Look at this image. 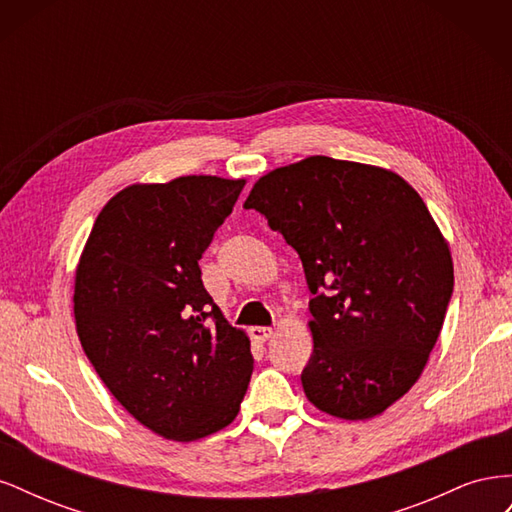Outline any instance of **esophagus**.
Wrapping results in <instances>:
<instances>
[{
    "label": "esophagus",
    "instance_id": "obj_1",
    "mask_svg": "<svg viewBox=\"0 0 512 512\" xmlns=\"http://www.w3.org/2000/svg\"><path fill=\"white\" fill-rule=\"evenodd\" d=\"M250 335L256 339V342H267L269 337H273V329L271 327H252Z\"/></svg>",
    "mask_w": 512,
    "mask_h": 512
}]
</instances>
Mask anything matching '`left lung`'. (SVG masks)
I'll use <instances>...</instances> for the list:
<instances>
[{
    "mask_svg": "<svg viewBox=\"0 0 512 512\" xmlns=\"http://www.w3.org/2000/svg\"><path fill=\"white\" fill-rule=\"evenodd\" d=\"M297 250L314 352L312 404L382 414L423 374L453 294V258L423 198L378 166L312 156L260 177L245 200Z\"/></svg>",
    "mask_w": 512,
    "mask_h": 512,
    "instance_id": "1",
    "label": "left lung"
}]
</instances>
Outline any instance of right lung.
I'll list each match as a JSON object with an SVG mask.
<instances>
[{"instance_id": "obj_1", "label": "right lung", "mask_w": 512, "mask_h": 512, "mask_svg": "<svg viewBox=\"0 0 512 512\" xmlns=\"http://www.w3.org/2000/svg\"><path fill=\"white\" fill-rule=\"evenodd\" d=\"M243 179L130 185L108 200L74 277V320L108 391L158 436L192 442L239 414L254 359L203 286L198 260Z\"/></svg>"}]
</instances>
